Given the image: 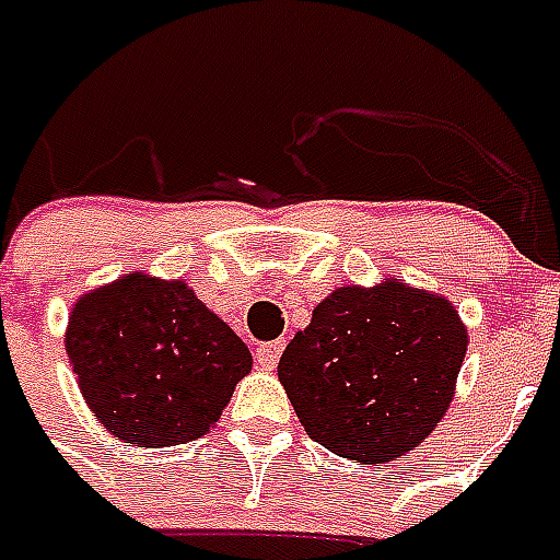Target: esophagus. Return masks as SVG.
Returning a JSON list of instances; mask_svg holds the SVG:
<instances>
[{
	"label": "esophagus",
	"mask_w": 560,
	"mask_h": 560,
	"mask_svg": "<svg viewBox=\"0 0 560 560\" xmlns=\"http://www.w3.org/2000/svg\"><path fill=\"white\" fill-rule=\"evenodd\" d=\"M285 343L283 341H268V343H259L257 350H254V355H257V364L266 366V370H271V366L280 361V352H283Z\"/></svg>",
	"instance_id": "34e87169"
}]
</instances>
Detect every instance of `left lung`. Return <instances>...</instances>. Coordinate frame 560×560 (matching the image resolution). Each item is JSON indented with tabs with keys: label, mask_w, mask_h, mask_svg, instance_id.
<instances>
[{
	"label": "left lung",
	"mask_w": 560,
	"mask_h": 560,
	"mask_svg": "<svg viewBox=\"0 0 560 560\" xmlns=\"http://www.w3.org/2000/svg\"><path fill=\"white\" fill-rule=\"evenodd\" d=\"M465 347L457 308L440 294L396 280L341 285L285 347L277 375L317 445L390 463L445 416Z\"/></svg>",
	"instance_id": "8db88e82"
}]
</instances>
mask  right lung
<instances>
[{
    "instance_id": "add662e5",
    "label": "right lung",
    "mask_w": 560,
    "mask_h": 560,
    "mask_svg": "<svg viewBox=\"0 0 560 560\" xmlns=\"http://www.w3.org/2000/svg\"><path fill=\"white\" fill-rule=\"evenodd\" d=\"M66 352L86 405L124 442L199 440L252 370V352L182 280L127 275L80 298Z\"/></svg>"
}]
</instances>
